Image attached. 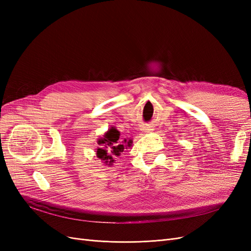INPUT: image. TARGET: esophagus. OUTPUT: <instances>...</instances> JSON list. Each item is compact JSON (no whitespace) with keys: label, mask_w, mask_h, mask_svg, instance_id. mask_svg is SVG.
<instances>
[{"label":"esophagus","mask_w":251,"mask_h":251,"mask_svg":"<svg viewBox=\"0 0 251 251\" xmlns=\"http://www.w3.org/2000/svg\"><path fill=\"white\" fill-rule=\"evenodd\" d=\"M142 131L143 132H150V131H151V126H143L142 127Z\"/></svg>","instance_id":"obj_1"}]
</instances>
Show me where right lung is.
<instances>
[{"label":"right lung","instance_id":"obj_1","mask_svg":"<svg viewBox=\"0 0 251 251\" xmlns=\"http://www.w3.org/2000/svg\"><path fill=\"white\" fill-rule=\"evenodd\" d=\"M119 137L120 132L116 130L115 126H112L102 137L97 140L98 149L96 150V156L105 165H112L115 161V156H120V153H123L126 147H131L132 140L125 139L120 142Z\"/></svg>","mask_w":251,"mask_h":251}]
</instances>
